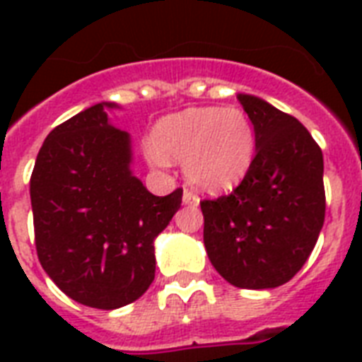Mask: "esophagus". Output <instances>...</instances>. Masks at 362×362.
Wrapping results in <instances>:
<instances>
[{"mask_svg": "<svg viewBox=\"0 0 362 362\" xmlns=\"http://www.w3.org/2000/svg\"><path fill=\"white\" fill-rule=\"evenodd\" d=\"M182 201H184V204H189V206H197L199 204V197L192 192V189H184Z\"/></svg>", "mask_w": 362, "mask_h": 362, "instance_id": "esophagus-1", "label": "esophagus"}]
</instances>
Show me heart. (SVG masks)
<instances>
[{"instance_id": "1", "label": "heart", "mask_w": 362, "mask_h": 362, "mask_svg": "<svg viewBox=\"0 0 362 362\" xmlns=\"http://www.w3.org/2000/svg\"><path fill=\"white\" fill-rule=\"evenodd\" d=\"M153 141L150 163L184 161L189 182L210 193L237 187L255 158V129L238 107H192L165 116L156 125Z\"/></svg>"}]
</instances>
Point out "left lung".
<instances>
[{"mask_svg":"<svg viewBox=\"0 0 362 362\" xmlns=\"http://www.w3.org/2000/svg\"><path fill=\"white\" fill-rule=\"evenodd\" d=\"M255 129V158L231 195L201 201L204 247L231 286H284L314 250L325 221L323 153L297 118L238 93Z\"/></svg>","mask_w":362,"mask_h":362,"instance_id":"obj_1","label":"left lung"}]
</instances>
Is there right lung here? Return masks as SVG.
<instances>
[{"label":"right lung","instance_id":"obj_1","mask_svg":"<svg viewBox=\"0 0 362 362\" xmlns=\"http://www.w3.org/2000/svg\"><path fill=\"white\" fill-rule=\"evenodd\" d=\"M98 103L54 127L37 153L30 195L37 257L76 303L115 310L156 276L153 240L182 203L156 197L131 173V139Z\"/></svg>","mask_w":362,"mask_h":362}]
</instances>
